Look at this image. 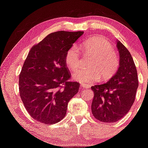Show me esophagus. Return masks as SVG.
<instances>
[{
    "label": "esophagus",
    "instance_id": "34e87169",
    "mask_svg": "<svg viewBox=\"0 0 148 148\" xmlns=\"http://www.w3.org/2000/svg\"><path fill=\"white\" fill-rule=\"evenodd\" d=\"M82 86V88H89V86L88 85H81Z\"/></svg>",
    "mask_w": 148,
    "mask_h": 148
}]
</instances>
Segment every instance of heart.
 <instances>
[{"mask_svg": "<svg viewBox=\"0 0 148 148\" xmlns=\"http://www.w3.org/2000/svg\"><path fill=\"white\" fill-rule=\"evenodd\" d=\"M81 48L85 56L93 58L89 63L90 69H81L73 74L76 81L88 85L100 79L103 81L110 79L118 70L120 59L114 51L113 45L101 37H92L83 41ZM79 49L73 45L67 49L65 55V62L69 69L74 70L81 65Z\"/></svg>", "mask_w": 148, "mask_h": 148, "instance_id": "obj_1", "label": "heart"}]
</instances>
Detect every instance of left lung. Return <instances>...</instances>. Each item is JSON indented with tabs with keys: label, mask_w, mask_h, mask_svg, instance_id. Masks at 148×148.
Returning a JSON list of instances; mask_svg holds the SVG:
<instances>
[{
	"label": "left lung",
	"mask_w": 148,
	"mask_h": 148,
	"mask_svg": "<svg viewBox=\"0 0 148 148\" xmlns=\"http://www.w3.org/2000/svg\"><path fill=\"white\" fill-rule=\"evenodd\" d=\"M120 56V65L110 81L95 85L92 112L101 122H117L130 110L138 88L137 71L128 49L120 41L116 42Z\"/></svg>",
	"instance_id": "obj_1"
}]
</instances>
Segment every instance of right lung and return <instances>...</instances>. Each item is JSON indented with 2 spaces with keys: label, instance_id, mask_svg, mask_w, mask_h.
Returning <instances> with one entry per match:
<instances>
[{
  "label": "right lung",
  "instance_id": "obj_1",
  "mask_svg": "<svg viewBox=\"0 0 148 148\" xmlns=\"http://www.w3.org/2000/svg\"><path fill=\"white\" fill-rule=\"evenodd\" d=\"M83 34L51 33L30 49L19 75V92L27 111L37 121L59 122L66 115L69 100L79 92V83L69 81L65 55Z\"/></svg>",
  "mask_w": 148,
  "mask_h": 148
}]
</instances>
